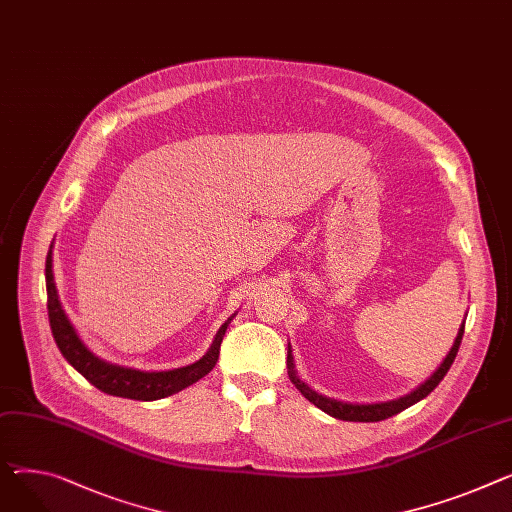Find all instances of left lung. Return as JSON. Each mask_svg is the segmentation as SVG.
Instances as JSON below:
<instances>
[{
	"label": "left lung",
	"mask_w": 512,
	"mask_h": 512,
	"mask_svg": "<svg viewBox=\"0 0 512 512\" xmlns=\"http://www.w3.org/2000/svg\"><path fill=\"white\" fill-rule=\"evenodd\" d=\"M463 329H465V321L461 323L459 327V333L455 337L453 342V348L451 352L447 354V358L442 360V364L432 372V377L426 379L418 389H414L412 393H407L399 399H393V401H383V403H344V401H337V399H331V397H325V395H319L317 391H313L309 385L302 383L298 379L296 374V368H294V358H292V348L288 346V377L290 381L294 383V387L309 399L311 403H315L319 410H323L325 414L337 418V420H346V422H381V420H387L391 416H397L399 412L407 410V407L418 403L420 399H424L430 391H434V387L445 379V374L449 372L457 352H459V346H461V339H463Z\"/></svg>",
	"instance_id": "obj_1"
}]
</instances>
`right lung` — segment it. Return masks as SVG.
<instances>
[{"label": "right lung", "mask_w": 512, "mask_h": 512, "mask_svg": "<svg viewBox=\"0 0 512 512\" xmlns=\"http://www.w3.org/2000/svg\"><path fill=\"white\" fill-rule=\"evenodd\" d=\"M53 249V245H51ZM49 249L47 253V263H45V278H47V309H49V325L51 333L55 337V344L63 358L70 362L82 377L100 389L107 395L115 397H125V399H138V401H154L162 399L173 393L183 391L185 387L197 383L199 379L206 377V374L216 366L218 356H220V344L222 337L226 333L228 323L232 317L218 329L214 344L206 352V356H201L197 362L183 366V368H173V370H162V372H144V370H135L127 366H117L107 360H102L94 356L86 344L76 333L74 325L67 319L55 278H53V251Z\"/></svg>", "instance_id": "right-lung-1"}]
</instances>
